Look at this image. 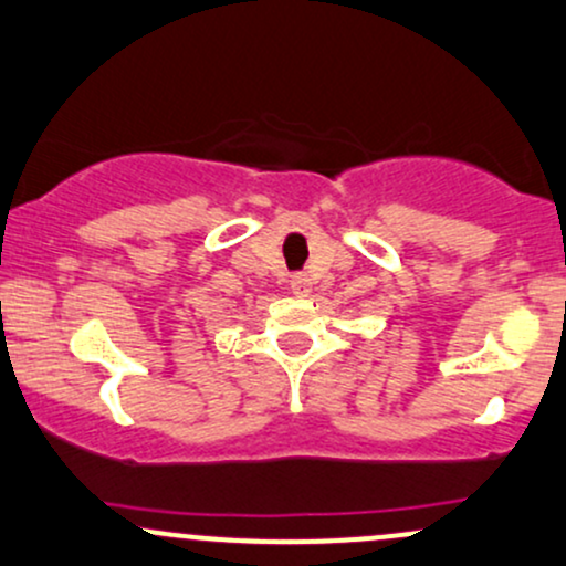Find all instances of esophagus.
Wrapping results in <instances>:
<instances>
[{
    "label": "esophagus",
    "mask_w": 566,
    "mask_h": 566,
    "mask_svg": "<svg viewBox=\"0 0 566 566\" xmlns=\"http://www.w3.org/2000/svg\"><path fill=\"white\" fill-rule=\"evenodd\" d=\"M290 284H292V292H295V295H308L311 292V279L305 274H295Z\"/></svg>",
    "instance_id": "1"
}]
</instances>
